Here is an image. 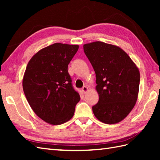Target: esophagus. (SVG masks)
I'll list each match as a JSON object with an SVG mask.
<instances>
[{
    "label": "esophagus",
    "mask_w": 160,
    "mask_h": 160,
    "mask_svg": "<svg viewBox=\"0 0 160 160\" xmlns=\"http://www.w3.org/2000/svg\"><path fill=\"white\" fill-rule=\"evenodd\" d=\"M82 92L84 93H86L88 91H89V88H88L87 87H86V86H84L83 87H82Z\"/></svg>",
    "instance_id": "1"
}]
</instances>
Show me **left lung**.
<instances>
[{
	"label": "left lung",
	"mask_w": 160,
	"mask_h": 160,
	"mask_svg": "<svg viewBox=\"0 0 160 160\" xmlns=\"http://www.w3.org/2000/svg\"><path fill=\"white\" fill-rule=\"evenodd\" d=\"M96 73L98 102L92 107L98 120L113 124L130 113L138 100L140 74L124 51L116 45L96 41L83 45Z\"/></svg>",
	"instance_id": "obj_1"
}]
</instances>
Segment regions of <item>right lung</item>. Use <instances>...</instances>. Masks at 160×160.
Wrapping results in <instances>:
<instances>
[{
  "mask_svg": "<svg viewBox=\"0 0 160 160\" xmlns=\"http://www.w3.org/2000/svg\"><path fill=\"white\" fill-rule=\"evenodd\" d=\"M79 45L54 43L36 53L27 65L22 88L33 112L47 123L71 120L80 100L73 89L68 65Z\"/></svg>",
  "mask_w": 160,
  "mask_h": 160,
  "instance_id": "add662e5",
  "label": "right lung"
}]
</instances>
